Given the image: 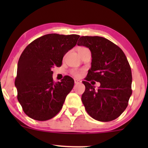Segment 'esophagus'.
Returning <instances> with one entry per match:
<instances>
[{
    "label": "esophagus",
    "mask_w": 148,
    "mask_h": 148,
    "mask_svg": "<svg viewBox=\"0 0 148 148\" xmlns=\"http://www.w3.org/2000/svg\"><path fill=\"white\" fill-rule=\"evenodd\" d=\"M81 81H80V80H79V79H74V83H75L76 84H80V83H81Z\"/></svg>",
    "instance_id": "1"
}]
</instances>
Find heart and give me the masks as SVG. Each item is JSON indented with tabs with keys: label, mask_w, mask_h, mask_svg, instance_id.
<instances>
[{
	"label": "heart",
	"mask_w": 148,
	"mask_h": 148,
	"mask_svg": "<svg viewBox=\"0 0 148 148\" xmlns=\"http://www.w3.org/2000/svg\"><path fill=\"white\" fill-rule=\"evenodd\" d=\"M84 49V47H81V48H80L79 49ZM72 74L74 76H76V77H79V76H81V72H79V71H77V70H73L72 72Z\"/></svg>",
	"instance_id": "obj_1"
}]
</instances>
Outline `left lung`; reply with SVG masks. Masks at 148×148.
I'll use <instances>...</instances> for the list:
<instances>
[{
    "mask_svg": "<svg viewBox=\"0 0 148 148\" xmlns=\"http://www.w3.org/2000/svg\"><path fill=\"white\" fill-rule=\"evenodd\" d=\"M77 45L88 47L92 55L91 68L83 84L81 96L87 113L95 120L109 122L126 109L132 95V70L121 49L102 37L82 36ZM99 82L96 90L90 81ZM92 84V82H91Z\"/></svg>",
    "mask_w": 148,
    "mask_h": 148,
    "instance_id": "1",
    "label": "left lung"
}]
</instances>
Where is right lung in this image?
<instances>
[{
  "mask_svg": "<svg viewBox=\"0 0 148 148\" xmlns=\"http://www.w3.org/2000/svg\"><path fill=\"white\" fill-rule=\"evenodd\" d=\"M79 37L47 34L32 42L22 52L14 84L18 102L30 118L45 121L61 110L74 81L65 76L60 82L54 83L51 68L60 67L63 56L75 47Z\"/></svg>",
  "mask_w": 148,
  "mask_h": 148,
  "instance_id": "add662e5",
  "label": "right lung"
}]
</instances>
